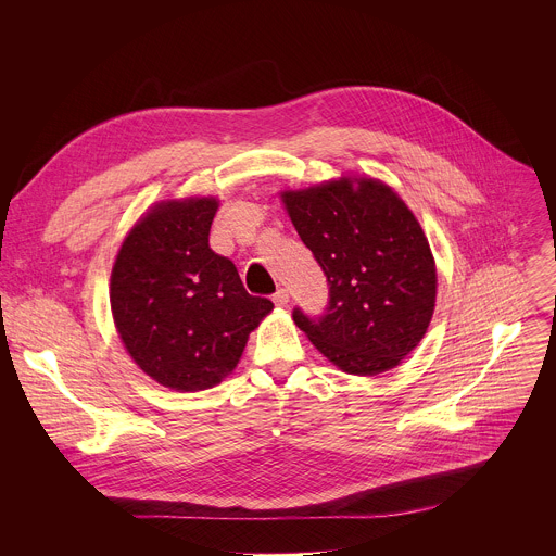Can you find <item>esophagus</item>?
Wrapping results in <instances>:
<instances>
[{"label":"esophagus","mask_w":556,"mask_h":556,"mask_svg":"<svg viewBox=\"0 0 556 556\" xmlns=\"http://www.w3.org/2000/svg\"><path fill=\"white\" fill-rule=\"evenodd\" d=\"M273 303L277 305V307H288V303H290V294H288V290H277L275 292V296H273Z\"/></svg>","instance_id":"obj_1"}]
</instances>
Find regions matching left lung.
<instances>
[{
  "label": "left lung",
  "instance_id": "8db88e82",
  "mask_svg": "<svg viewBox=\"0 0 556 556\" xmlns=\"http://www.w3.org/2000/svg\"><path fill=\"white\" fill-rule=\"evenodd\" d=\"M283 207L329 281L318 320L294 323L342 372L375 377L425 338L438 299L429 240L401 194L370 175L281 190Z\"/></svg>",
  "mask_w": 556,
  "mask_h": 556
}]
</instances>
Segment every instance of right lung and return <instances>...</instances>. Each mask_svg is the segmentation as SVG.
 <instances>
[{
    "label": "right lung",
    "mask_w": 556,
    "mask_h": 556,
    "mask_svg": "<svg viewBox=\"0 0 556 556\" xmlns=\"http://www.w3.org/2000/svg\"><path fill=\"white\" fill-rule=\"evenodd\" d=\"M218 205L212 194L153 203L112 264L116 333L134 364L175 392L218 386L273 312V303L251 296L236 266L210 249Z\"/></svg>",
    "instance_id": "add662e5"
}]
</instances>
